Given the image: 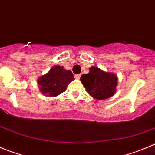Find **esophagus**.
I'll list each match as a JSON object with an SVG mask.
<instances>
[{
  "instance_id": "34e87169",
  "label": "esophagus",
  "mask_w": 155,
  "mask_h": 155,
  "mask_svg": "<svg viewBox=\"0 0 155 155\" xmlns=\"http://www.w3.org/2000/svg\"><path fill=\"white\" fill-rule=\"evenodd\" d=\"M74 78L76 79H78V80H79V79H80V78H81V74H76V75H74Z\"/></svg>"
}]
</instances>
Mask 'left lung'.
<instances>
[{
    "label": "left lung",
    "instance_id": "8db88e82",
    "mask_svg": "<svg viewBox=\"0 0 155 155\" xmlns=\"http://www.w3.org/2000/svg\"><path fill=\"white\" fill-rule=\"evenodd\" d=\"M81 81L88 94L97 100L110 98L116 93L117 77L97 67H91L88 74L81 77Z\"/></svg>",
    "mask_w": 155,
    "mask_h": 155
}]
</instances>
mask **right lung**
Here are the masks:
<instances>
[{"mask_svg":"<svg viewBox=\"0 0 155 155\" xmlns=\"http://www.w3.org/2000/svg\"><path fill=\"white\" fill-rule=\"evenodd\" d=\"M71 71L64 70L63 66H54L46 74L39 78L38 84L42 94L55 97L65 91L68 85L74 80Z\"/></svg>","mask_w":155,"mask_h":155,"instance_id":"1","label":"right lung"}]
</instances>
